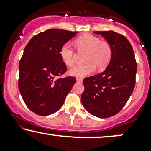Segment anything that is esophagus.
Returning <instances> with one entry per match:
<instances>
[{"mask_svg": "<svg viewBox=\"0 0 151 151\" xmlns=\"http://www.w3.org/2000/svg\"><path fill=\"white\" fill-rule=\"evenodd\" d=\"M82 81H83V79H81V78H79V77H77V82L81 83V82H82Z\"/></svg>", "mask_w": 151, "mask_h": 151, "instance_id": "obj_1", "label": "esophagus"}]
</instances>
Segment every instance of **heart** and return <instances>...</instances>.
I'll return each instance as SVG.
<instances>
[{
	"label": "heart",
	"instance_id": "heart-1",
	"mask_svg": "<svg viewBox=\"0 0 151 151\" xmlns=\"http://www.w3.org/2000/svg\"><path fill=\"white\" fill-rule=\"evenodd\" d=\"M75 44L78 49L87 52L85 57V65H76L70 69L69 74L77 77H84L93 73L96 67L99 70H104L110 62L112 50L110 45L101 41L99 38L91 34H84L77 38ZM62 61L67 66H72L74 63V52L72 46L65 43L60 50Z\"/></svg>",
	"mask_w": 151,
	"mask_h": 151
}]
</instances>
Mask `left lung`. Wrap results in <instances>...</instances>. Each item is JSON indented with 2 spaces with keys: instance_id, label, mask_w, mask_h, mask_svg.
<instances>
[{
  "instance_id": "obj_1",
  "label": "left lung",
  "mask_w": 151,
  "mask_h": 151,
  "mask_svg": "<svg viewBox=\"0 0 151 151\" xmlns=\"http://www.w3.org/2000/svg\"><path fill=\"white\" fill-rule=\"evenodd\" d=\"M110 45L112 56L101 73L84 78L81 101L86 110L101 119L113 116L125 106L136 84L137 64L125 36L114 31H94Z\"/></svg>"
}]
</instances>
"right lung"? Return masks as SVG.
I'll return each instance as SVG.
<instances>
[{
  "mask_svg": "<svg viewBox=\"0 0 151 151\" xmlns=\"http://www.w3.org/2000/svg\"><path fill=\"white\" fill-rule=\"evenodd\" d=\"M77 33L49 29L35 35L26 45L19 63L18 88L26 106L35 114L48 116L58 111L76 83L74 77H56L67 71L60 48Z\"/></svg>",
  "mask_w": 151,
  "mask_h": 151,
  "instance_id": "right-lung-1",
  "label": "right lung"
}]
</instances>
